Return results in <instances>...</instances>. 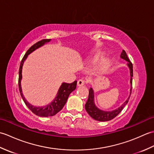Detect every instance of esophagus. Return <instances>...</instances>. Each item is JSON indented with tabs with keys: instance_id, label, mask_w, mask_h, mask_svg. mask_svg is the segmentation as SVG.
<instances>
[{
	"instance_id": "1",
	"label": "esophagus",
	"mask_w": 154,
	"mask_h": 154,
	"mask_svg": "<svg viewBox=\"0 0 154 154\" xmlns=\"http://www.w3.org/2000/svg\"><path fill=\"white\" fill-rule=\"evenodd\" d=\"M86 83H87V81L85 80V79H83L78 80V81H77V85L78 86H82V85H83L86 84Z\"/></svg>"
}]
</instances>
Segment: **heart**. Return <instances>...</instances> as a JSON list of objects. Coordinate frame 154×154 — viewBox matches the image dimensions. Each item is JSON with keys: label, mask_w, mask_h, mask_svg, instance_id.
Here are the masks:
<instances>
[{"label": "heart", "mask_w": 154, "mask_h": 154, "mask_svg": "<svg viewBox=\"0 0 154 154\" xmlns=\"http://www.w3.org/2000/svg\"><path fill=\"white\" fill-rule=\"evenodd\" d=\"M110 61L109 59H103L99 62V65H98V68L99 70L104 71L107 69L108 68L110 67Z\"/></svg>", "instance_id": "1"}]
</instances>
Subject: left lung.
<instances>
[{"label": "left lung", "instance_id": "obj_1", "mask_svg": "<svg viewBox=\"0 0 154 154\" xmlns=\"http://www.w3.org/2000/svg\"><path fill=\"white\" fill-rule=\"evenodd\" d=\"M121 58L124 59L126 61H128V66L130 68V83L132 85V87L130 89V94L129 97L128 98V99L124 102V103L122 106L119 107L118 109H116L112 111H109V112H106V111H103L98 109V108L94 105V93L92 88H90L89 89V98L85 104V110L87 112V113L89 114L91 117H92L93 119L98 121H101V122H104V121H109L113 119L114 118H115L118 114H119L121 111L122 110L124 107L125 106L126 104L128 103L130 99V97L132 93V77H133V65L132 62L130 61L127 56V54L126 51L124 50H122V52L121 53L120 55Z\"/></svg>", "mask_w": 154, "mask_h": 154}]
</instances>
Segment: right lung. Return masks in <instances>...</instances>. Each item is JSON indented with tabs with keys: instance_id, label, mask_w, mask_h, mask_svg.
<instances>
[{
	"instance_id": "right-lung-1",
	"label": "right lung",
	"mask_w": 154,
	"mask_h": 154,
	"mask_svg": "<svg viewBox=\"0 0 154 154\" xmlns=\"http://www.w3.org/2000/svg\"><path fill=\"white\" fill-rule=\"evenodd\" d=\"M51 40L50 39H44L39 41L36 43L34 44L33 45L28 49V50L26 51V53L23 57L22 60L21 61L20 65L19 68V77H18V87H19V91L20 93V95L22 98L23 100L25 103L26 105L28 106V108L30 109L32 112L35 114V115L42 116V117H48V116H54L55 114H56L58 112L63 109V107L66 103L67 99L70 93L73 91L75 89H76L77 85V81H75L74 82L71 83H63L61 85L60 89L58 91V93L57 94L56 97L55 98V99L52 101V102L48 104L47 106H42V107H36L34 106H32L29 103L27 102V100L25 99L22 93V88H21V79H22V65L26 59L28 55L32 53V51H34L35 49L41 47L42 45H43L46 42H50Z\"/></svg>"
}]
</instances>
